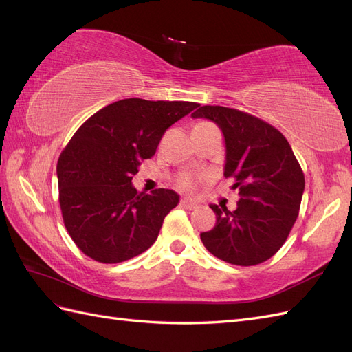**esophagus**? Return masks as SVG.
<instances>
[{
  "instance_id": "34e87169",
  "label": "esophagus",
  "mask_w": 352,
  "mask_h": 352,
  "mask_svg": "<svg viewBox=\"0 0 352 352\" xmlns=\"http://www.w3.org/2000/svg\"><path fill=\"white\" fill-rule=\"evenodd\" d=\"M180 206L188 208V210H195L198 207V202L192 198H182V201H180Z\"/></svg>"
}]
</instances>
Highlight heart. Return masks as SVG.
<instances>
[{"label":"heart","mask_w":352,"mask_h":352,"mask_svg":"<svg viewBox=\"0 0 352 352\" xmlns=\"http://www.w3.org/2000/svg\"><path fill=\"white\" fill-rule=\"evenodd\" d=\"M179 185L182 188H192L194 186V177L190 175H182L179 177Z\"/></svg>","instance_id":"obj_1"}]
</instances>
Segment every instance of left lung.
Here are the masks:
<instances>
[{
	"label": "left lung",
	"mask_w": 352,
	"mask_h": 352,
	"mask_svg": "<svg viewBox=\"0 0 352 352\" xmlns=\"http://www.w3.org/2000/svg\"><path fill=\"white\" fill-rule=\"evenodd\" d=\"M194 119L214 122L225 136V177L235 180L241 199L235 211L211 204L216 226L201 233L217 258L260 264L280 250L300 211L304 173L286 138L257 117L220 105H202Z\"/></svg>",
	"instance_id": "obj_1"
}]
</instances>
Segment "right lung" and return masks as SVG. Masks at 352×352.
I'll use <instances>...</instances> for the list:
<instances>
[{
	"mask_svg": "<svg viewBox=\"0 0 352 352\" xmlns=\"http://www.w3.org/2000/svg\"><path fill=\"white\" fill-rule=\"evenodd\" d=\"M198 107L188 101L127 98L91 116L57 163L60 207L78 248L95 261L131 260L155 242L179 204L172 189L138 192L132 176L170 126Z\"/></svg>",
	"mask_w": 352,
	"mask_h": 352,
	"instance_id": "right-lung-1",
	"label": "right lung"
}]
</instances>
